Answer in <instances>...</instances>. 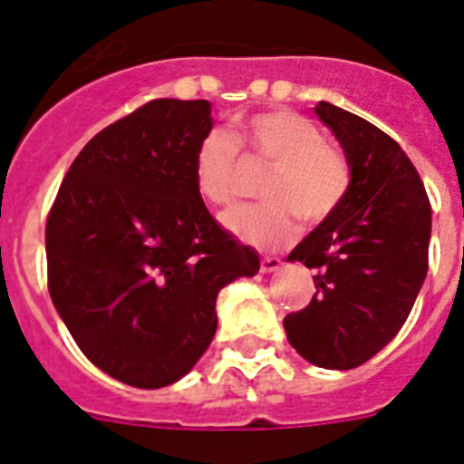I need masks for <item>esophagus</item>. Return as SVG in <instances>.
I'll return each instance as SVG.
<instances>
[{"instance_id": "obj_1", "label": "esophagus", "mask_w": 464, "mask_h": 464, "mask_svg": "<svg viewBox=\"0 0 464 464\" xmlns=\"http://www.w3.org/2000/svg\"><path fill=\"white\" fill-rule=\"evenodd\" d=\"M283 262L278 260V257H262L260 262V272L262 274H272V272H278L281 269Z\"/></svg>"}]
</instances>
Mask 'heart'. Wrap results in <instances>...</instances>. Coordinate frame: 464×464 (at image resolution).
<instances>
[{"label": "heart", "instance_id": "b5f03b06", "mask_svg": "<svg viewBox=\"0 0 464 464\" xmlns=\"http://www.w3.org/2000/svg\"><path fill=\"white\" fill-rule=\"evenodd\" d=\"M239 150L246 167H269L260 183L265 204L237 207L220 218L229 235L256 248L288 244L299 218L306 227L334 216L351 188V169L325 143L321 127L295 111H262L237 122L232 137L208 132L195 153V188L204 202L225 207L239 192Z\"/></svg>", "mask_w": 464, "mask_h": 464}]
</instances>
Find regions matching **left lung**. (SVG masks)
<instances>
[{"label": "left lung", "instance_id": "8db88e82", "mask_svg": "<svg viewBox=\"0 0 464 464\" xmlns=\"http://www.w3.org/2000/svg\"><path fill=\"white\" fill-rule=\"evenodd\" d=\"M321 118L351 169L346 199L288 256L315 269L309 306L283 318L290 346L315 367L353 370L395 337L428 274L432 208L416 167L379 127L330 102Z\"/></svg>", "mask_w": 464, "mask_h": 464}]
</instances>
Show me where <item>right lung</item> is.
Returning <instances> with one entry per match:
<instances>
[{"instance_id": "add662e5", "label": "right lung", "mask_w": 464, "mask_h": 464, "mask_svg": "<svg viewBox=\"0 0 464 464\" xmlns=\"http://www.w3.org/2000/svg\"><path fill=\"white\" fill-rule=\"evenodd\" d=\"M207 100H153L94 134L46 223L48 290L85 358L134 388L176 383L211 343L220 288L260 257L195 188Z\"/></svg>"}]
</instances>
